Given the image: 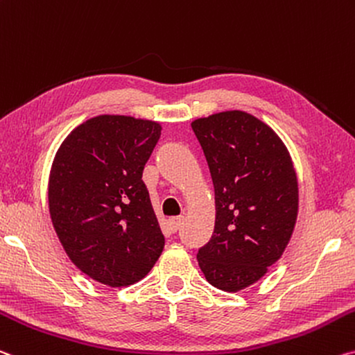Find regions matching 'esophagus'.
I'll return each instance as SVG.
<instances>
[{
  "label": "esophagus",
  "mask_w": 355,
  "mask_h": 355,
  "mask_svg": "<svg viewBox=\"0 0 355 355\" xmlns=\"http://www.w3.org/2000/svg\"><path fill=\"white\" fill-rule=\"evenodd\" d=\"M182 221H183V216H173V218L168 219V221H167L168 230H171L172 234H175L178 227H180V224H182Z\"/></svg>",
  "instance_id": "esophagus-1"
}]
</instances>
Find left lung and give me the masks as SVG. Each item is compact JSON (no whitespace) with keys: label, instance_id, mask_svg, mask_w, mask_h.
<instances>
[{"label":"left lung","instance_id":"obj_1","mask_svg":"<svg viewBox=\"0 0 355 355\" xmlns=\"http://www.w3.org/2000/svg\"><path fill=\"white\" fill-rule=\"evenodd\" d=\"M215 187L211 239L198 252L208 283L248 288L283 254L299 211V184L277 132L246 112L227 110L191 123Z\"/></svg>","mask_w":355,"mask_h":355}]
</instances>
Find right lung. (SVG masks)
I'll list each match as a JSON object with an SVG mask.
<instances>
[{"label":"right lung","mask_w":355,"mask_h":355,"mask_svg":"<svg viewBox=\"0 0 355 355\" xmlns=\"http://www.w3.org/2000/svg\"><path fill=\"white\" fill-rule=\"evenodd\" d=\"M161 125L99 115L77 126L55 155L49 208L72 263L98 283L121 288L147 275L164 235L142 180Z\"/></svg>","instance_id":"add662e5"}]
</instances>
